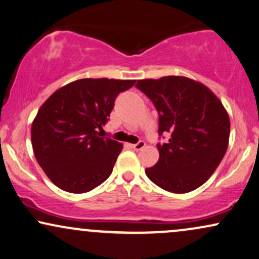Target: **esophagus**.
<instances>
[{
  "instance_id": "1",
  "label": "esophagus",
  "mask_w": 259,
  "mask_h": 259,
  "mask_svg": "<svg viewBox=\"0 0 259 259\" xmlns=\"http://www.w3.org/2000/svg\"><path fill=\"white\" fill-rule=\"evenodd\" d=\"M145 146H146L145 141H140V142L136 143V145H132V148L134 150H141V149L145 148Z\"/></svg>"
}]
</instances>
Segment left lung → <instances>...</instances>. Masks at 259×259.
<instances>
[{
	"label": "left lung",
	"mask_w": 259,
	"mask_h": 259,
	"mask_svg": "<svg viewBox=\"0 0 259 259\" xmlns=\"http://www.w3.org/2000/svg\"><path fill=\"white\" fill-rule=\"evenodd\" d=\"M136 87L159 113V160L146 175L154 184L175 194L199 188L224 159L230 140V117L207 86L184 76L139 80Z\"/></svg>",
	"instance_id": "obj_1"
}]
</instances>
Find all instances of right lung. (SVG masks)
<instances>
[{
    "mask_svg": "<svg viewBox=\"0 0 259 259\" xmlns=\"http://www.w3.org/2000/svg\"><path fill=\"white\" fill-rule=\"evenodd\" d=\"M135 82L81 78L61 87L40 106L32 123V147L55 185L83 194L109 178L123 145L103 137V125L117 96Z\"/></svg>",
    "mask_w": 259,
    "mask_h": 259,
    "instance_id": "add662e5",
    "label": "right lung"
}]
</instances>
